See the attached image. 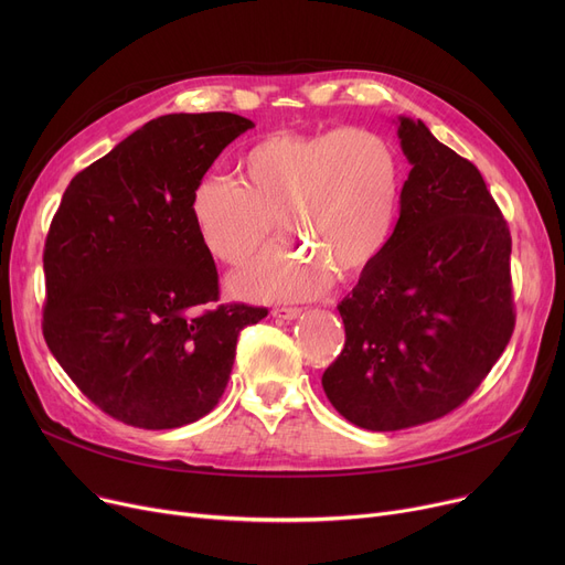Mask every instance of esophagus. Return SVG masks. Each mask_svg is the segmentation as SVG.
<instances>
[{
	"instance_id": "obj_1",
	"label": "esophagus",
	"mask_w": 565,
	"mask_h": 565,
	"mask_svg": "<svg viewBox=\"0 0 565 565\" xmlns=\"http://www.w3.org/2000/svg\"><path fill=\"white\" fill-rule=\"evenodd\" d=\"M300 313H302V309H298V307H275L273 309V316L281 318V320H292V318H298Z\"/></svg>"
}]
</instances>
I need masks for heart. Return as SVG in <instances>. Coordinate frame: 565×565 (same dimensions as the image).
Listing matches in <instances>:
<instances>
[{
  "mask_svg": "<svg viewBox=\"0 0 565 565\" xmlns=\"http://www.w3.org/2000/svg\"><path fill=\"white\" fill-rule=\"evenodd\" d=\"M403 196V162L371 128L275 132L235 162V183L194 185L190 217L201 245L231 270L258 260L275 222L302 249H279L233 279L252 300H307L364 277L387 252Z\"/></svg>",
  "mask_w": 565,
  "mask_h": 565,
  "instance_id": "heart-1",
  "label": "heart"
}]
</instances>
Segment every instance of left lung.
<instances>
[{
  "instance_id": "8db88e82",
  "label": "left lung",
  "mask_w": 565,
  "mask_h": 565,
  "mask_svg": "<svg viewBox=\"0 0 565 565\" xmlns=\"http://www.w3.org/2000/svg\"><path fill=\"white\" fill-rule=\"evenodd\" d=\"M412 169L392 243L339 313L345 345L322 373L339 414L403 430L460 407L515 328L511 231L481 171L398 116Z\"/></svg>"
}]
</instances>
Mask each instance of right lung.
<instances>
[{
    "label": "right lung",
    "mask_w": 565,
    "mask_h": 565,
    "mask_svg": "<svg viewBox=\"0 0 565 565\" xmlns=\"http://www.w3.org/2000/svg\"><path fill=\"white\" fill-rule=\"evenodd\" d=\"M254 124L231 111L153 118L82 169L52 217L43 337L116 422L164 430L211 412L237 334L265 307L217 305L220 277L190 217L194 185Z\"/></svg>",
    "instance_id": "right-lung-1"
}]
</instances>
